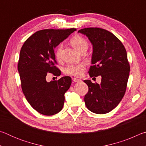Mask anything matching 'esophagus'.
Returning <instances> with one entry per match:
<instances>
[{
    "label": "esophagus",
    "instance_id": "obj_1",
    "mask_svg": "<svg viewBox=\"0 0 146 146\" xmlns=\"http://www.w3.org/2000/svg\"><path fill=\"white\" fill-rule=\"evenodd\" d=\"M72 80H73V82H80V81H81L80 80H79V79L76 78H72Z\"/></svg>",
    "mask_w": 146,
    "mask_h": 146
}]
</instances>
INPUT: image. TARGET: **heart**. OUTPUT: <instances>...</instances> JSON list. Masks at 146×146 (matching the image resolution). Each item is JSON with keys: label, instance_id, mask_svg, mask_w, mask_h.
<instances>
[{"label": "heart", "instance_id": "heart-1", "mask_svg": "<svg viewBox=\"0 0 146 146\" xmlns=\"http://www.w3.org/2000/svg\"><path fill=\"white\" fill-rule=\"evenodd\" d=\"M70 44L74 48L78 51H82V50H86L88 46V41L82 36L76 35L71 38ZM62 50V46L59 45L56 49L55 55L56 58L60 59L61 57V53ZM86 68L85 64L80 63L78 64H70L67 66L65 69L66 73L68 75L78 76L80 75L82 71Z\"/></svg>", "mask_w": 146, "mask_h": 146}]
</instances>
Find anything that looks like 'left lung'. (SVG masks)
Returning a JSON list of instances; mask_svg holds the SVG:
<instances>
[{"instance_id":"1","label":"left lung","mask_w":146,"mask_h":146,"mask_svg":"<svg viewBox=\"0 0 146 146\" xmlns=\"http://www.w3.org/2000/svg\"><path fill=\"white\" fill-rule=\"evenodd\" d=\"M93 46L91 77L100 75V84L84 80L89 91L84 97L86 107L91 112L105 114L118 105L126 90L130 66L127 52L120 40L106 29L88 28L78 30Z\"/></svg>"}]
</instances>
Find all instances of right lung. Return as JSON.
<instances>
[{"label": "right lung", "mask_w": 146, "mask_h": 146, "mask_svg": "<svg viewBox=\"0 0 146 146\" xmlns=\"http://www.w3.org/2000/svg\"><path fill=\"white\" fill-rule=\"evenodd\" d=\"M68 29H43L27 39L21 49L18 71L21 87L26 100L40 114L50 116L60 112L63 108L64 94L70 88V76L48 82L46 76L52 73L60 76L54 49L76 31Z\"/></svg>", "instance_id": "add662e5"}]
</instances>
